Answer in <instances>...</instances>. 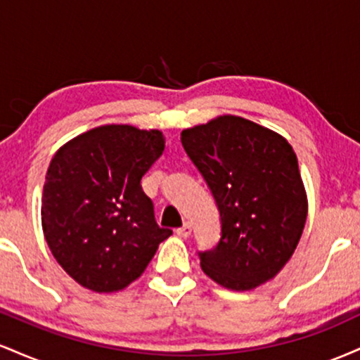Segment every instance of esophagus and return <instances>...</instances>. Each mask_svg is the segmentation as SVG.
Returning <instances> with one entry per match:
<instances>
[{"label": "esophagus", "mask_w": 360, "mask_h": 360, "mask_svg": "<svg viewBox=\"0 0 360 360\" xmlns=\"http://www.w3.org/2000/svg\"><path fill=\"white\" fill-rule=\"evenodd\" d=\"M177 235H179V237H183V238H188L189 235H191V225H189V223H184L181 229H177Z\"/></svg>", "instance_id": "1"}]
</instances>
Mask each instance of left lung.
<instances>
[{
    "label": "left lung",
    "mask_w": 360,
    "mask_h": 360,
    "mask_svg": "<svg viewBox=\"0 0 360 360\" xmlns=\"http://www.w3.org/2000/svg\"><path fill=\"white\" fill-rule=\"evenodd\" d=\"M181 143L220 210L221 238L201 269L232 291L274 279L303 233L308 198L298 159L278 131L221 115L181 131Z\"/></svg>",
    "instance_id": "1"
}]
</instances>
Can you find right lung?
Here are the masks:
<instances>
[{
  "label": "right lung",
  "instance_id": "right-lung-1",
  "mask_svg": "<svg viewBox=\"0 0 360 360\" xmlns=\"http://www.w3.org/2000/svg\"><path fill=\"white\" fill-rule=\"evenodd\" d=\"M164 147L160 130L113 123L91 128L53 154L42 193L44 237L82 288L122 291L172 235L155 223L140 184Z\"/></svg>",
  "mask_w": 360,
  "mask_h": 360
}]
</instances>
